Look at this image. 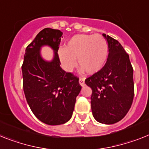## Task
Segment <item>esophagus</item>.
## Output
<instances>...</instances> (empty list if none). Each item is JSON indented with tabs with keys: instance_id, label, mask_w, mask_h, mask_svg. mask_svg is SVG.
<instances>
[{
	"instance_id": "34e87169",
	"label": "esophagus",
	"mask_w": 149,
	"mask_h": 149,
	"mask_svg": "<svg viewBox=\"0 0 149 149\" xmlns=\"http://www.w3.org/2000/svg\"><path fill=\"white\" fill-rule=\"evenodd\" d=\"M79 84H80L81 86H84V85H85V79L84 78H79Z\"/></svg>"
}]
</instances>
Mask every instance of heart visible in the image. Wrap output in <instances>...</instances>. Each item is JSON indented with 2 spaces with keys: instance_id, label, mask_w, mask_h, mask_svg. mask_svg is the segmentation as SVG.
I'll use <instances>...</instances> for the list:
<instances>
[{
  "instance_id": "b5f03b06",
  "label": "heart",
  "mask_w": 149,
  "mask_h": 149,
  "mask_svg": "<svg viewBox=\"0 0 149 149\" xmlns=\"http://www.w3.org/2000/svg\"><path fill=\"white\" fill-rule=\"evenodd\" d=\"M108 56V45L99 34L75 35L68 40L65 48L59 51L61 64L70 72L79 65L88 74H95L104 67Z\"/></svg>"
}]
</instances>
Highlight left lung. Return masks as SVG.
Returning a JSON list of instances; mask_svg holds the SVG:
<instances>
[{"mask_svg": "<svg viewBox=\"0 0 149 149\" xmlns=\"http://www.w3.org/2000/svg\"><path fill=\"white\" fill-rule=\"evenodd\" d=\"M108 56L103 68L85 80L92 88L91 106L96 120L113 124L126 116L134 97L133 69L128 54L117 40L103 34Z\"/></svg>", "mask_w": 149, "mask_h": 149, "instance_id": "obj_1", "label": "left lung"}]
</instances>
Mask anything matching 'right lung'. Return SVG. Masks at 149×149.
Instances as JSON below:
<instances>
[{"mask_svg":"<svg viewBox=\"0 0 149 149\" xmlns=\"http://www.w3.org/2000/svg\"><path fill=\"white\" fill-rule=\"evenodd\" d=\"M63 32L45 28L27 46L22 66L23 90L32 113L46 124H63L70 120L82 86L79 78L61 67L57 51ZM53 49L52 61L40 56L42 46Z\"/></svg>","mask_w":149,"mask_h":149,"instance_id":"obj_1","label":"right lung"}]
</instances>
